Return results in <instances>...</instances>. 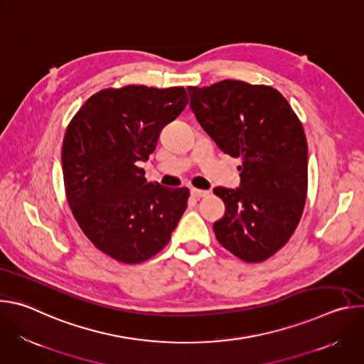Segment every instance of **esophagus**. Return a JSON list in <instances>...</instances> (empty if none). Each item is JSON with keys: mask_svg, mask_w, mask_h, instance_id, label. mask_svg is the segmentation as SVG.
Returning <instances> with one entry per match:
<instances>
[{"mask_svg": "<svg viewBox=\"0 0 364 364\" xmlns=\"http://www.w3.org/2000/svg\"><path fill=\"white\" fill-rule=\"evenodd\" d=\"M191 197L194 198H203V197H207L210 193L205 191V190H198V188H191Z\"/></svg>", "mask_w": 364, "mask_h": 364, "instance_id": "1", "label": "esophagus"}]
</instances>
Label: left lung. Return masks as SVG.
I'll list each match as a JSON object with an SVG mask.
<instances>
[{"instance_id": "1", "label": "left lung", "mask_w": 364, "mask_h": 364, "mask_svg": "<svg viewBox=\"0 0 364 364\" xmlns=\"http://www.w3.org/2000/svg\"><path fill=\"white\" fill-rule=\"evenodd\" d=\"M187 90L201 128L242 161L240 187L213 191L226 207L213 225L216 239L243 262H264L287 245L302 216L308 188L302 124L272 86L228 79Z\"/></svg>"}]
</instances>
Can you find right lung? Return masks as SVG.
Returning a JSON list of instances; mask_svg holds the SVG:
<instances>
[{
	"label": "right lung",
	"instance_id": "1",
	"mask_svg": "<svg viewBox=\"0 0 364 364\" xmlns=\"http://www.w3.org/2000/svg\"><path fill=\"white\" fill-rule=\"evenodd\" d=\"M188 103L183 86L102 89L68 125L62 166L70 210L96 249L134 265L163 250L183 216L190 190L145 178L161 129Z\"/></svg>",
	"mask_w": 364,
	"mask_h": 364
}]
</instances>
